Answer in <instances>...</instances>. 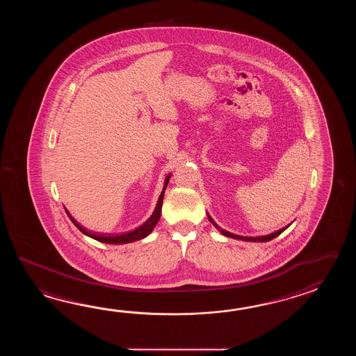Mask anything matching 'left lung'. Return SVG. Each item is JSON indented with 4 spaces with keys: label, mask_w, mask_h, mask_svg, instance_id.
<instances>
[{
    "label": "left lung",
    "mask_w": 356,
    "mask_h": 356,
    "mask_svg": "<svg viewBox=\"0 0 356 356\" xmlns=\"http://www.w3.org/2000/svg\"><path fill=\"white\" fill-rule=\"evenodd\" d=\"M209 220L211 221L212 225L216 227L218 230H219L221 234L227 235V236H230V238H234V239H239V241H247V242H268V241H271L273 238H276L277 235H280L286 227H284V229H280V230H277V232H275L273 234L265 235V236H257V238H250V236H241V235H235L232 234V233H229L227 230H224V229H221V227L211 219V216H207Z\"/></svg>",
    "instance_id": "obj_1"
}]
</instances>
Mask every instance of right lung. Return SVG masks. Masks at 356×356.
I'll return each mask as SVG.
<instances>
[{"label":"right lung","mask_w":356,"mask_h":356,"mask_svg":"<svg viewBox=\"0 0 356 356\" xmlns=\"http://www.w3.org/2000/svg\"><path fill=\"white\" fill-rule=\"evenodd\" d=\"M169 178H170V175H168L167 179H165L164 188H163V192H161V195H160L158 204H156V207H155V211L152 212L150 219L147 220V221H145L144 224H143L141 227H137L135 230H132V232H129V233H126V234L106 236V235L90 233V232H88L86 229H83L81 225H79V224L76 222V220L70 215V212H68L66 209H65V210L67 212L68 218L71 219V221L74 222V225H75V227H77L81 233H83L85 235H88V236H90V238L95 239V241H98V242L106 243V244H126V243L140 241V239H143L145 236H147V235L150 234L152 232V229L155 227V225H156V224H158V221H159L160 213H161V204H163V197H164V192H165V188H167Z\"/></svg>","instance_id":"obj_1"}]
</instances>
